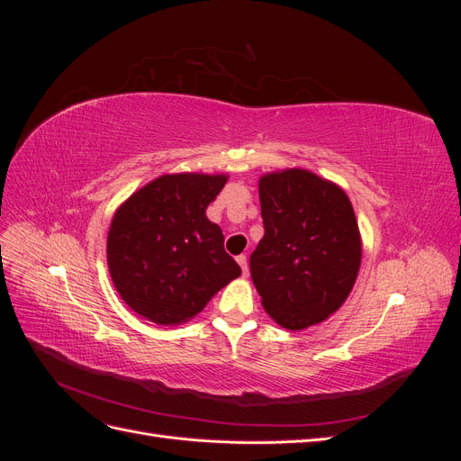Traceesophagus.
Segmentation results:
<instances>
[{"mask_svg":"<svg viewBox=\"0 0 461 461\" xmlns=\"http://www.w3.org/2000/svg\"><path fill=\"white\" fill-rule=\"evenodd\" d=\"M236 261H239V265L242 267V275L248 276L249 269H248V259H246V256H239V258H236Z\"/></svg>","mask_w":461,"mask_h":461,"instance_id":"esophagus-1","label":"esophagus"}]
</instances>
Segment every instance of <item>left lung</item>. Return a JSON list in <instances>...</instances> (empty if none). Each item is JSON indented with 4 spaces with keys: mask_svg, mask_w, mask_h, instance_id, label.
<instances>
[{
    "mask_svg": "<svg viewBox=\"0 0 461 461\" xmlns=\"http://www.w3.org/2000/svg\"><path fill=\"white\" fill-rule=\"evenodd\" d=\"M265 234L249 256L261 303L278 325L302 330L325 321L350 294L361 236L346 192L305 169L259 178Z\"/></svg>",
    "mask_w": 461,
    "mask_h": 461,
    "instance_id": "1",
    "label": "left lung"
}]
</instances>
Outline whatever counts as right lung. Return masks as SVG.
Wrapping results in <instances>:
<instances>
[{"label": "right lung", "mask_w": 461, "mask_h": 461, "mask_svg": "<svg viewBox=\"0 0 461 461\" xmlns=\"http://www.w3.org/2000/svg\"><path fill=\"white\" fill-rule=\"evenodd\" d=\"M227 175H163L134 192L111 221L107 265L124 303L158 325L198 315L240 276L205 209Z\"/></svg>", "instance_id": "add662e5"}]
</instances>
